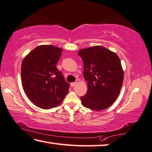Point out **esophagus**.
Returning <instances> with one entry per match:
<instances>
[{
	"label": "esophagus",
	"instance_id": "34e87169",
	"mask_svg": "<svg viewBox=\"0 0 152 152\" xmlns=\"http://www.w3.org/2000/svg\"><path fill=\"white\" fill-rule=\"evenodd\" d=\"M76 85V82H72V83L70 84V86L72 87H74Z\"/></svg>",
	"mask_w": 152,
	"mask_h": 152
}]
</instances>
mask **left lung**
<instances>
[{"mask_svg":"<svg viewBox=\"0 0 152 152\" xmlns=\"http://www.w3.org/2000/svg\"><path fill=\"white\" fill-rule=\"evenodd\" d=\"M88 82L86 94L80 97L83 106L100 111L112 106L119 96L124 81L120 60L115 52L102 46L80 50Z\"/></svg>","mask_w":152,"mask_h":152,"instance_id":"1","label":"left lung"}]
</instances>
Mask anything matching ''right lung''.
I'll use <instances>...</instances> for the list:
<instances>
[{
	"label": "right lung",
	"mask_w": 152,
	"mask_h": 152,
	"mask_svg": "<svg viewBox=\"0 0 152 152\" xmlns=\"http://www.w3.org/2000/svg\"><path fill=\"white\" fill-rule=\"evenodd\" d=\"M63 50L52 45H41L24 58L21 66L23 89L30 101L42 109L62 103L70 86L56 68Z\"/></svg>",
	"instance_id": "1"
}]
</instances>
